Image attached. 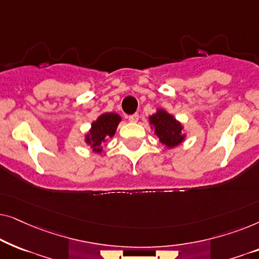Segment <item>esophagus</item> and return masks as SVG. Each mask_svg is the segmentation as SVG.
<instances>
[{
  "label": "esophagus",
  "instance_id": "esophagus-1",
  "mask_svg": "<svg viewBox=\"0 0 259 259\" xmlns=\"http://www.w3.org/2000/svg\"><path fill=\"white\" fill-rule=\"evenodd\" d=\"M128 120L131 122H137L139 120V114L138 113H134L132 115H128Z\"/></svg>",
  "mask_w": 259,
  "mask_h": 259
}]
</instances>
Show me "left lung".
<instances>
[{
	"instance_id": "obj_1",
	"label": "left lung",
	"mask_w": 259,
	"mask_h": 259,
	"mask_svg": "<svg viewBox=\"0 0 259 259\" xmlns=\"http://www.w3.org/2000/svg\"><path fill=\"white\" fill-rule=\"evenodd\" d=\"M150 121L154 126L155 133L160 138L161 144L167 147H175L184 140L182 125L165 111H158L150 116Z\"/></svg>"
}]
</instances>
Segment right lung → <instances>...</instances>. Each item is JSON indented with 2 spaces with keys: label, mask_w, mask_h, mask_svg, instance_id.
<instances>
[{
  "label": "right lung",
  "mask_w": 259,
  "mask_h": 259,
  "mask_svg": "<svg viewBox=\"0 0 259 259\" xmlns=\"http://www.w3.org/2000/svg\"><path fill=\"white\" fill-rule=\"evenodd\" d=\"M120 120H121L120 116L115 113H105L99 116L97 121L92 123V130L86 138L87 144H92L94 151L100 153L101 146L106 141V138L114 136Z\"/></svg>",
  "instance_id": "obj_1"
}]
</instances>
